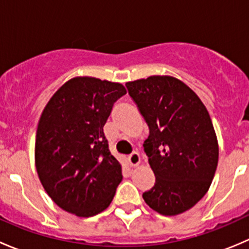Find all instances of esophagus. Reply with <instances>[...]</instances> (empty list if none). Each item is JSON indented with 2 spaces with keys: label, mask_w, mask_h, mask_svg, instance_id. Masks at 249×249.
<instances>
[{
  "label": "esophagus",
  "mask_w": 249,
  "mask_h": 249,
  "mask_svg": "<svg viewBox=\"0 0 249 249\" xmlns=\"http://www.w3.org/2000/svg\"><path fill=\"white\" fill-rule=\"evenodd\" d=\"M129 162H130V165H131V166H137V165H140L141 157H140L139 153L134 152V153H132V154H130Z\"/></svg>",
  "instance_id": "obj_1"
}]
</instances>
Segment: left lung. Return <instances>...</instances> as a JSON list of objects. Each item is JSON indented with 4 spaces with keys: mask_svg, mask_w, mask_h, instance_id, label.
Returning a JSON list of instances; mask_svg holds the SVG:
<instances>
[{
    "mask_svg": "<svg viewBox=\"0 0 249 249\" xmlns=\"http://www.w3.org/2000/svg\"><path fill=\"white\" fill-rule=\"evenodd\" d=\"M125 85L149 127L143 147L155 184L143 199L160 214H180L205 196L217 170L219 148L208 110L175 77L150 76Z\"/></svg>",
    "mask_w": 249,
    "mask_h": 249,
    "instance_id": "left-lung-1",
    "label": "left lung"
}]
</instances>
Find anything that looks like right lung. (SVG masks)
Here are the masks:
<instances>
[{
	"instance_id": "1",
	"label": "right lung",
	"mask_w": 249,
	"mask_h": 249,
	"mask_svg": "<svg viewBox=\"0 0 249 249\" xmlns=\"http://www.w3.org/2000/svg\"><path fill=\"white\" fill-rule=\"evenodd\" d=\"M126 94L120 83L74 77L42 112L35 143L39 180L52 200L78 217L106 210L122 182V165L110 154L104 126Z\"/></svg>"
}]
</instances>
